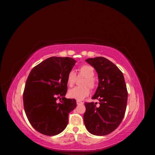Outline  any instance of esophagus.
<instances>
[{
	"instance_id": "34e87169",
	"label": "esophagus",
	"mask_w": 155,
	"mask_h": 155,
	"mask_svg": "<svg viewBox=\"0 0 155 155\" xmlns=\"http://www.w3.org/2000/svg\"><path fill=\"white\" fill-rule=\"evenodd\" d=\"M76 103H77V105H82V104H83V103L82 101H78V100H77Z\"/></svg>"
}]
</instances>
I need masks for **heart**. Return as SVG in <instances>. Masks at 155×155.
<instances>
[{"label":"heart","instance_id":"heart-1","mask_svg":"<svg viewBox=\"0 0 155 155\" xmlns=\"http://www.w3.org/2000/svg\"><path fill=\"white\" fill-rule=\"evenodd\" d=\"M95 74L94 69L91 65L84 64L81 66L78 69V78H85L83 81L81 85L82 87H75L68 92V96L70 98H73L76 100H82L87 97L90 94V90H94L96 87V81L94 78ZM77 79V76L73 70L70 71L67 75V83L69 87H72Z\"/></svg>","mask_w":155,"mask_h":155}]
</instances>
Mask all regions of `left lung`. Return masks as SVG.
<instances>
[{
	"mask_svg": "<svg viewBox=\"0 0 155 155\" xmlns=\"http://www.w3.org/2000/svg\"><path fill=\"white\" fill-rule=\"evenodd\" d=\"M86 61L95 68L99 83L92 100L85 103L84 124L90 133L105 136L114 131L121 124L126 110L128 93L123 73L104 57L88 58Z\"/></svg>",
	"mask_w": 155,
	"mask_h": 155,
	"instance_id": "1",
	"label": "left lung"
}]
</instances>
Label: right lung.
Here are the masks:
<instances>
[{"label":"right lung","instance_id":"right-lung-1","mask_svg":"<svg viewBox=\"0 0 155 155\" xmlns=\"http://www.w3.org/2000/svg\"><path fill=\"white\" fill-rule=\"evenodd\" d=\"M76 63L71 58L51 57L33 68L23 92V104L30 124L40 133L55 136L66 128L68 114L76 107L64 97L67 75ZM62 100L59 103L57 100Z\"/></svg>","mask_w":155,"mask_h":155}]
</instances>
